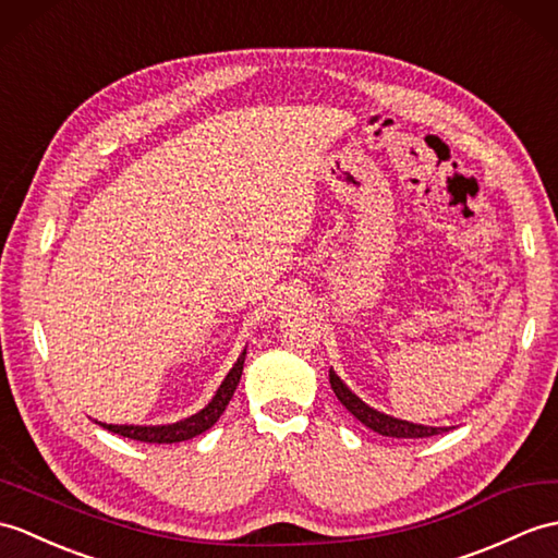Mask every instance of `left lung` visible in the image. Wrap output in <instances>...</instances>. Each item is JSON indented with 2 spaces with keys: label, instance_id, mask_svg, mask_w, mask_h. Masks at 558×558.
Listing matches in <instances>:
<instances>
[{
  "label": "left lung",
  "instance_id": "8db88e82",
  "mask_svg": "<svg viewBox=\"0 0 558 558\" xmlns=\"http://www.w3.org/2000/svg\"><path fill=\"white\" fill-rule=\"evenodd\" d=\"M330 387L335 397L342 401V407L352 413L356 421L364 423L366 427H371L373 433L385 435V437H409V439H416V437H433L445 433L447 427H433V425H418V423H409V421H399L387 416L383 411H375L371 409L366 401H361L349 387L340 380V375L330 368Z\"/></svg>",
  "mask_w": 558,
  "mask_h": 558
}]
</instances>
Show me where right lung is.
<instances>
[{"mask_svg": "<svg viewBox=\"0 0 558 558\" xmlns=\"http://www.w3.org/2000/svg\"><path fill=\"white\" fill-rule=\"evenodd\" d=\"M244 356H247V349L240 354L235 361V366L230 368L226 375V380L220 383L218 392L214 399L206 404L199 413H194L190 418H183L171 425H111V423H99L101 427H107L109 433H116L128 439H137V442H149V445H173V442H185V439L197 437L202 433L209 430V427L220 418V413L226 411L228 401L232 399L238 390L240 375L244 368Z\"/></svg>", "mask_w": 558, "mask_h": 558, "instance_id": "right-lung-1", "label": "right lung"}]
</instances>
